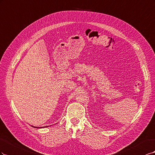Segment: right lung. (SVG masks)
<instances>
[{
	"label": "right lung",
	"instance_id": "add662e5",
	"mask_svg": "<svg viewBox=\"0 0 155 155\" xmlns=\"http://www.w3.org/2000/svg\"><path fill=\"white\" fill-rule=\"evenodd\" d=\"M32 127H33V126H32ZM34 127V128H38L37 127ZM40 128H42V127H40Z\"/></svg>",
	"mask_w": 155,
	"mask_h": 155
}]
</instances>
